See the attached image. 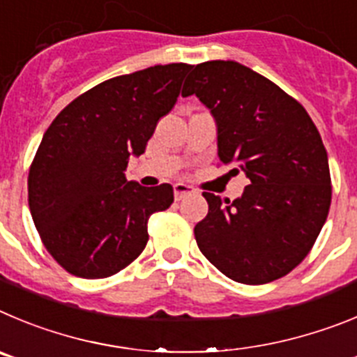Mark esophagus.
I'll return each mask as SVG.
<instances>
[{
    "label": "esophagus",
    "instance_id": "obj_1",
    "mask_svg": "<svg viewBox=\"0 0 357 357\" xmlns=\"http://www.w3.org/2000/svg\"><path fill=\"white\" fill-rule=\"evenodd\" d=\"M192 192H195L194 186L186 185V183H176V185H174V197L178 199V201H181L185 195L192 194Z\"/></svg>",
    "mask_w": 357,
    "mask_h": 357
}]
</instances>
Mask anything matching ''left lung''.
<instances>
[{
    "mask_svg": "<svg viewBox=\"0 0 357 357\" xmlns=\"http://www.w3.org/2000/svg\"><path fill=\"white\" fill-rule=\"evenodd\" d=\"M181 94L210 108L218 158L249 178L234 201L202 192L208 215L194 229L199 249L236 282L287 275L306 258L329 213V162L319 130L301 102L233 60L195 66Z\"/></svg>",
    "mask_w": 357,
    "mask_h": 357,
    "instance_id": "1",
    "label": "left lung"
}]
</instances>
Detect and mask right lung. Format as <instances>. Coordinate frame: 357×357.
Listing matches in <instances>:
<instances>
[{
  "instance_id": "obj_1",
  "label": "right lung",
  "mask_w": 357,
  "mask_h": 357,
  "mask_svg": "<svg viewBox=\"0 0 357 357\" xmlns=\"http://www.w3.org/2000/svg\"><path fill=\"white\" fill-rule=\"evenodd\" d=\"M188 63L137 70L99 83L60 112L28 174V204L40 240L69 274L101 279L146 247L147 220L174 201L169 183L128 181V160L146 151L178 101Z\"/></svg>"
}]
</instances>
